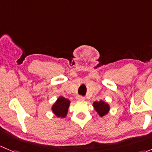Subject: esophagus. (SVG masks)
Wrapping results in <instances>:
<instances>
[{
  "mask_svg": "<svg viewBox=\"0 0 152 152\" xmlns=\"http://www.w3.org/2000/svg\"><path fill=\"white\" fill-rule=\"evenodd\" d=\"M76 99H77V101H79V102H82V101L85 100V99H84L82 96H77V98H76Z\"/></svg>",
  "mask_w": 152,
  "mask_h": 152,
  "instance_id": "esophagus-1",
  "label": "esophagus"
}]
</instances>
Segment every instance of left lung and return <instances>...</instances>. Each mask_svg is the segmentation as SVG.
<instances>
[{"label": "left lung", "instance_id": "1", "mask_svg": "<svg viewBox=\"0 0 152 152\" xmlns=\"http://www.w3.org/2000/svg\"><path fill=\"white\" fill-rule=\"evenodd\" d=\"M93 106L94 107L95 110L96 111V113L101 117H103V116L108 114L110 110V104L107 102H104L102 100H100L99 102H94L93 103Z\"/></svg>", "mask_w": 152, "mask_h": 152}]
</instances>
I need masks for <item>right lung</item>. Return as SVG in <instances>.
I'll return each mask as SVG.
<instances>
[{
    "instance_id": "add662e5",
    "label": "right lung",
    "mask_w": 152,
    "mask_h": 152,
    "mask_svg": "<svg viewBox=\"0 0 152 152\" xmlns=\"http://www.w3.org/2000/svg\"><path fill=\"white\" fill-rule=\"evenodd\" d=\"M70 102L63 96H59L55 103L52 105L51 110L53 114L58 118H64L67 116Z\"/></svg>"
}]
</instances>
